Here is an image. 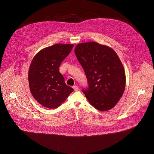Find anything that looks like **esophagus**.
I'll use <instances>...</instances> for the list:
<instances>
[{"mask_svg": "<svg viewBox=\"0 0 154 154\" xmlns=\"http://www.w3.org/2000/svg\"><path fill=\"white\" fill-rule=\"evenodd\" d=\"M73 88L74 91H77L79 90V87H78L77 86H76V85H74V86H73Z\"/></svg>", "mask_w": 154, "mask_h": 154, "instance_id": "esophagus-1", "label": "esophagus"}]
</instances>
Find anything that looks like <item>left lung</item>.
<instances>
[{
	"label": "left lung",
	"mask_w": 154,
	"mask_h": 154,
	"mask_svg": "<svg viewBox=\"0 0 154 154\" xmlns=\"http://www.w3.org/2000/svg\"><path fill=\"white\" fill-rule=\"evenodd\" d=\"M74 52L87 79L88 88L82 92L89 102L101 111L113 108L126 84L124 68L116 52L93 42L77 44Z\"/></svg>",
	"instance_id": "1"
}]
</instances>
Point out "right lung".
<instances>
[{
	"label": "right lung",
	"mask_w": 154,
	"mask_h": 154,
	"mask_svg": "<svg viewBox=\"0 0 154 154\" xmlns=\"http://www.w3.org/2000/svg\"><path fill=\"white\" fill-rule=\"evenodd\" d=\"M73 44H56L38 52L33 59L28 72L32 95L40 104L56 109L65 101L73 89L65 82L59 71L62 62L72 51Z\"/></svg>",
	"instance_id": "1"
}]
</instances>
